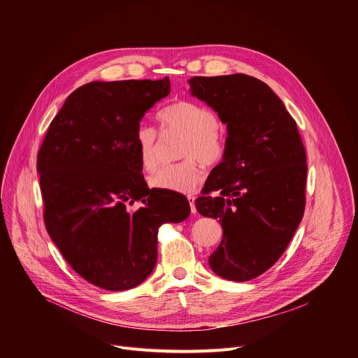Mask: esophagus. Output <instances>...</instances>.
I'll use <instances>...</instances> for the list:
<instances>
[{
	"mask_svg": "<svg viewBox=\"0 0 358 358\" xmlns=\"http://www.w3.org/2000/svg\"><path fill=\"white\" fill-rule=\"evenodd\" d=\"M188 202H189V207H191V213L195 214L196 213V208H195V196L194 195H188Z\"/></svg>",
	"mask_w": 358,
	"mask_h": 358,
	"instance_id": "esophagus-1",
	"label": "esophagus"
}]
</instances>
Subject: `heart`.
<instances>
[{"mask_svg":"<svg viewBox=\"0 0 358 358\" xmlns=\"http://www.w3.org/2000/svg\"><path fill=\"white\" fill-rule=\"evenodd\" d=\"M160 122L167 130L185 134L177 164L152 174L150 185L173 192H192L203 180L201 163L215 166L225 156V134L217 116L206 106L180 100L160 113ZM138 160L144 170L152 171L159 166L160 138L150 126H140L136 133Z\"/></svg>","mask_w":358,"mask_h":358,"instance_id":"obj_1","label":"heart"}]
</instances>
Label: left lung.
Returning a JSON list of instances; mask_svg holds the SVG:
<instances>
[{"label": "left lung", "instance_id": "obj_1", "mask_svg": "<svg viewBox=\"0 0 358 358\" xmlns=\"http://www.w3.org/2000/svg\"><path fill=\"white\" fill-rule=\"evenodd\" d=\"M192 96L227 124L225 156L210 174L196 211L218 218L222 241L208 262L227 280L266 272L285 252L304 213L308 164L296 122L262 80L243 73L194 76ZM220 190L221 197H210Z\"/></svg>", "mask_w": 358, "mask_h": 358}]
</instances>
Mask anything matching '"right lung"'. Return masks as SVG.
<instances>
[{"label": "right lung", "mask_w": 358, "mask_h": 358, "mask_svg": "<svg viewBox=\"0 0 358 358\" xmlns=\"http://www.w3.org/2000/svg\"><path fill=\"white\" fill-rule=\"evenodd\" d=\"M169 93L167 76L86 83L68 96L38 152L46 231L72 269L105 290L144 282L159 228L191 211L182 194L147 187L136 145L145 112ZM136 200L145 206L133 212Z\"/></svg>", "instance_id": "obj_1"}]
</instances>
